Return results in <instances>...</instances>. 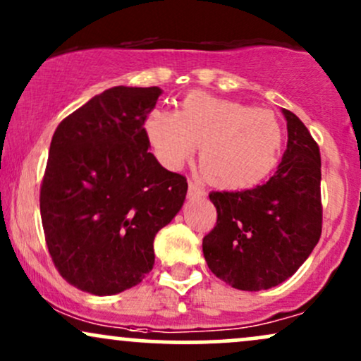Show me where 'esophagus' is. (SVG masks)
Listing matches in <instances>:
<instances>
[{
	"mask_svg": "<svg viewBox=\"0 0 361 361\" xmlns=\"http://www.w3.org/2000/svg\"><path fill=\"white\" fill-rule=\"evenodd\" d=\"M188 195H190V197H204L205 188L200 183H197V181L190 180V183H188Z\"/></svg>",
	"mask_w": 361,
	"mask_h": 361,
	"instance_id": "obj_1",
	"label": "esophagus"
}]
</instances>
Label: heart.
Wrapping results in <instances>:
<instances>
[{
  "instance_id": "b5f03b06",
  "label": "heart",
  "mask_w": 361,
  "mask_h": 361,
  "mask_svg": "<svg viewBox=\"0 0 361 361\" xmlns=\"http://www.w3.org/2000/svg\"><path fill=\"white\" fill-rule=\"evenodd\" d=\"M144 134L166 168L183 166L198 151V163L210 181L246 188L270 176L279 164L283 130L271 110L192 91L178 111L151 110Z\"/></svg>"
}]
</instances>
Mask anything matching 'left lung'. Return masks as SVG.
I'll return each instance as SVG.
<instances>
[{"instance_id": "8db88e82", "label": "left lung", "mask_w": 361, "mask_h": 361, "mask_svg": "<svg viewBox=\"0 0 361 361\" xmlns=\"http://www.w3.org/2000/svg\"><path fill=\"white\" fill-rule=\"evenodd\" d=\"M288 140L275 175L243 192H212L215 227L202 247L210 271L231 287L267 290L299 270L322 231L321 152L290 110Z\"/></svg>"}]
</instances>
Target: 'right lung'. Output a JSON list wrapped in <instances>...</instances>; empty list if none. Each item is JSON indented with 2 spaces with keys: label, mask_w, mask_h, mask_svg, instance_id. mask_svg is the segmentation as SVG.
I'll return each instance as SVG.
<instances>
[{
  "label": "right lung",
  "mask_w": 361,
  "mask_h": 361,
  "mask_svg": "<svg viewBox=\"0 0 361 361\" xmlns=\"http://www.w3.org/2000/svg\"><path fill=\"white\" fill-rule=\"evenodd\" d=\"M159 94L115 86L52 135L40 185L45 243L62 279L82 292L114 295L142 281L157 231L185 202L186 178L147 151L144 118Z\"/></svg>",
  "instance_id": "1"
}]
</instances>
